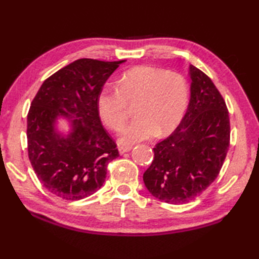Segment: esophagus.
<instances>
[{"label":"esophagus","mask_w":259,"mask_h":259,"mask_svg":"<svg viewBox=\"0 0 259 259\" xmlns=\"http://www.w3.org/2000/svg\"><path fill=\"white\" fill-rule=\"evenodd\" d=\"M133 148V146H126V145H120V146H118V152H119V154H124V153H126V152H130L131 149Z\"/></svg>","instance_id":"34e87169"}]
</instances>
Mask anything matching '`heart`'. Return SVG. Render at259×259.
<instances>
[{"label": "heart", "mask_w": 259, "mask_h": 259, "mask_svg": "<svg viewBox=\"0 0 259 259\" xmlns=\"http://www.w3.org/2000/svg\"><path fill=\"white\" fill-rule=\"evenodd\" d=\"M188 99V84L181 74L141 65L124 72L116 89L103 88L96 106L103 123L118 131L127 119V104L136 102V117L119 133V142L127 145L171 133L185 115Z\"/></svg>", "instance_id": "obj_1"}]
</instances>
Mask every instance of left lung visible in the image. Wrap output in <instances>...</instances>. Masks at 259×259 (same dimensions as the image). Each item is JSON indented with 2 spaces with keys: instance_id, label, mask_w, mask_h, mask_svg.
Instances as JSON below:
<instances>
[{
  "instance_id": "left-lung-1",
  "label": "left lung",
  "mask_w": 259,
  "mask_h": 259,
  "mask_svg": "<svg viewBox=\"0 0 259 259\" xmlns=\"http://www.w3.org/2000/svg\"><path fill=\"white\" fill-rule=\"evenodd\" d=\"M191 100L182 122L157 143L143 175L154 197L173 205L191 202L216 180L231 141L229 115L220 91L206 74L189 66Z\"/></svg>"
}]
</instances>
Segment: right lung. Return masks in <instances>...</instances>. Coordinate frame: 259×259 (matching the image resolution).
<instances>
[{
  "mask_svg": "<svg viewBox=\"0 0 259 259\" xmlns=\"http://www.w3.org/2000/svg\"><path fill=\"white\" fill-rule=\"evenodd\" d=\"M79 59L45 79L27 114V153L38 181L66 200L90 196L105 182L107 165L119 156L97 112L96 100L120 63ZM64 114L73 131L62 138L54 131Z\"/></svg>",
  "mask_w": 259,
  "mask_h": 259,
  "instance_id": "obj_1",
  "label": "right lung"
}]
</instances>
